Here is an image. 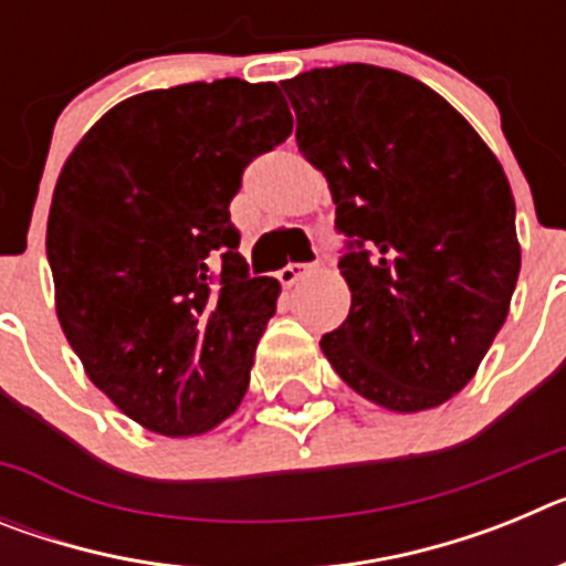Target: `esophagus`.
<instances>
[{"label": "esophagus", "mask_w": 566, "mask_h": 566, "mask_svg": "<svg viewBox=\"0 0 566 566\" xmlns=\"http://www.w3.org/2000/svg\"><path fill=\"white\" fill-rule=\"evenodd\" d=\"M308 274H312V266H308V263H289V266L280 269L277 280L283 286H294L300 280H306Z\"/></svg>", "instance_id": "esophagus-1"}]
</instances>
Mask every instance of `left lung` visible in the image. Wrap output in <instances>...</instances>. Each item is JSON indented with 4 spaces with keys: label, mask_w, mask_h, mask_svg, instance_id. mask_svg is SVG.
Wrapping results in <instances>:
<instances>
[{
    "label": "left lung",
    "mask_w": 566,
    "mask_h": 566,
    "mask_svg": "<svg viewBox=\"0 0 566 566\" xmlns=\"http://www.w3.org/2000/svg\"><path fill=\"white\" fill-rule=\"evenodd\" d=\"M297 147L326 175L348 240L343 326L319 348L388 411L448 402L504 326L522 269L516 201L479 133L428 84L374 64L283 82Z\"/></svg>",
    "instance_id": "8db88e82"
}]
</instances>
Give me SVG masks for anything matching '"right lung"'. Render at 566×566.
<instances>
[{
    "label": "right lung",
    "mask_w": 566,
    "mask_h": 566,
    "mask_svg": "<svg viewBox=\"0 0 566 566\" xmlns=\"http://www.w3.org/2000/svg\"><path fill=\"white\" fill-rule=\"evenodd\" d=\"M289 135L277 84L195 82L115 104L59 172V323L93 385L147 431L207 433L247 394L280 283L249 274L229 203Z\"/></svg>",
    "instance_id": "obj_1"
}]
</instances>
